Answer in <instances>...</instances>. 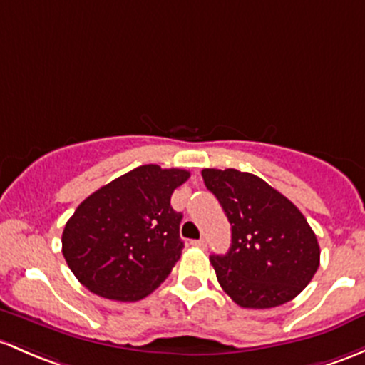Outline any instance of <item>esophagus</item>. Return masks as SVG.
Segmentation results:
<instances>
[{
    "label": "esophagus",
    "instance_id": "esophagus-1",
    "mask_svg": "<svg viewBox=\"0 0 365 365\" xmlns=\"http://www.w3.org/2000/svg\"><path fill=\"white\" fill-rule=\"evenodd\" d=\"M190 245H194V247H199V248H206L205 240H194V241H190Z\"/></svg>",
    "mask_w": 365,
    "mask_h": 365
}]
</instances>
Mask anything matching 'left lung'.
Returning <instances> with one entry per match:
<instances>
[{
	"label": "left lung",
	"mask_w": 365,
	"mask_h": 365,
	"mask_svg": "<svg viewBox=\"0 0 365 365\" xmlns=\"http://www.w3.org/2000/svg\"><path fill=\"white\" fill-rule=\"evenodd\" d=\"M231 222V248L212 255L217 279L241 308L266 309L292 301L320 266V247L292 201L252 173L201 171Z\"/></svg>",
	"instance_id": "1"
}]
</instances>
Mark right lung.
Listing matches in <instances>:
<instances>
[{
    "label": "right lung",
    "mask_w": 365,
    "mask_h": 365,
    "mask_svg": "<svg viewBox=\"0 0 365 365\" xmlns=\"http://www.w3.org/2000/svg\"><path fill=\"white\" fill-rule=\"evenodd\" d=\"M189 176L145 164L80 202L63 231V255L76 279L122 302L153 292L182 255L183 215L171 208V194Z\"/></svg>",
    "instance_id": "right-lung-1"
}]
</instances>
